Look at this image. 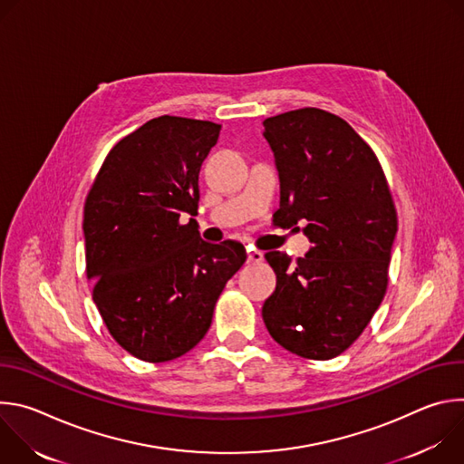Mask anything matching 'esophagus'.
<instances>
[{"mask_svg": "<svg viewBox=\"0 0 464 464\" xmlns=\"http://www.w3.org/2000/svg\"><path fill=\"white\" fill-rule=\"evenodd\" d=\"M262 258H264V255H262L260 251H255V249H249V251H247V262H249V264L262 262Z\"/></svg>", "mask_w": 464, "mask_h": 464, "instance_id": "esophagus-1", "label": "esophagus"}]
</instances>
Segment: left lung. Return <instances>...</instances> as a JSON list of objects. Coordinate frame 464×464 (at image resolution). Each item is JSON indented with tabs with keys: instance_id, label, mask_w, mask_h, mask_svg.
I'll use <instances>...</instances> for the list:
<instances>
[{
	"instance_id": "obj_1",
	"label": "left lung",
	"mask_w": 464,
	"mask_h": 464,
	"mask_svg": "<svg viewBox=\"0 0 464 464\" xmlns=\"http://www.w3.org/2000/svg\"><path fill=\"white\" fill-rule=\"evenodd\" d=\"M281 181V227L312 242L295 262L268 251L277 276L262 319L272 338L308 360L347 351L378 310L392 240L399 229L392 196L372 149L342 117L319 108L264 121Z\"/></svg>"
}]
</instances>
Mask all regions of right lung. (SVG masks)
Wrapping results in <instances>:
<instances>
[{"mask_svg": "<svg viewBox=\"0 0 464 464\" xmlns=\"http://www.w3.org/2000/svg\"><path fill=\"white\" fill-rule=\"evenodd\" d=\"M220 124L161 115L106 156L84 204L86 276L111 338L161 363L202 342L226 283L242 268L240 242L209 244L196 220L198 176Z\"/></svg>", "mask_w": 464, "mask_h": 464, "instance_id": "obj_1", "label": "right lung"}]
</instances>
